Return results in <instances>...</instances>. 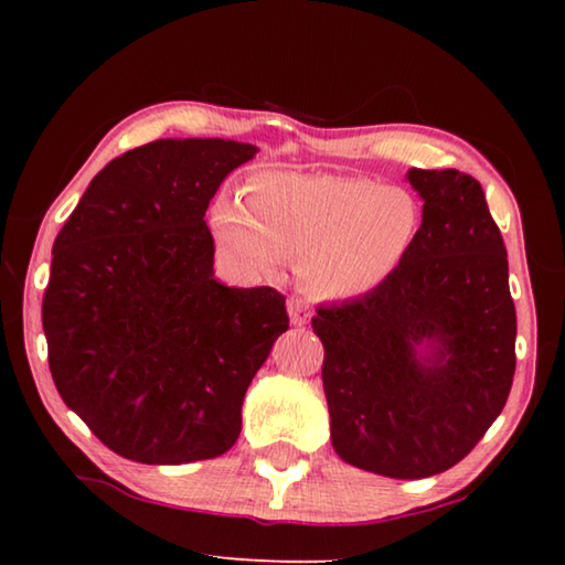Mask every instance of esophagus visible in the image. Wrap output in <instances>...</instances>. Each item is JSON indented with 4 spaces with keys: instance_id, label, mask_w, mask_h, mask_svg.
Listing matches in <instances>:
<instances>
[{
    "instance_id": "esophagus-1",
    "label": "esophagus",
    "mask_w": 565,
    "mask_h": 565,
    "mask_svg": "<svg viewBox=\"0 0 565 565\" xmlns=\"http://www.w3.org/2000/svg\"><path fill=\"white\" fill-rule=\"evenodd\" d=\"M289 317H291L294 327H301V323H306L311 317V306L306 303L303 299H299V296H291V299H289Z\"/></svg>"
}]
</instances>
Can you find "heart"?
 Masks as SVG:
<instances>
[{"label": "heart", "instance_id": "obj_1", "mask_svg": "<svg viewBox=\"0 0 565 565\" xmlns=\"http://www.w3.org/2000/svg\"><path fill=\"white\" fill-rule=\"evenodd\" d=\"M238 199H222L212 226L222 252L246 274H274L299 259L306 289L356 299L379 289L416 242L414 194L361 177L259 174Z\"/></svg>", "mask_w": 565, "mask_h": 565}]
</instances>
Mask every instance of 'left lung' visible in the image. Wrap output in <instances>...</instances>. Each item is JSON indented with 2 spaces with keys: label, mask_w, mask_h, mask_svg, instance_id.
Returning a JSON list of instances; mask_svg holds the SVG:
<instances>
[{
  "label": "left lung",
  "mask_w": 565,
  "mask_h": 565,
  "mask_svg": "<svg viewBox=\"0 0 565 565\" xmlns=\"http://www.w3.org/2000/svg\"><path fill=\"white\" fill-rule=\"evenodd\" d=\"M424 199L416 242L379 289L319 306L331 444L388 478L444 473L505 406L515 371V306L503 236L471 174L411 169ZM431 342L433 359L415 347Z\"/></svg>",
  "instance_id": "8db88e82"
}]
</instances>
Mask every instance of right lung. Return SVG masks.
Returning <instances> with one entry per match:
<instances>
[{"label":"right lung","instance_id":"obj_1","mask_svg":"<svg viewBox=\"0 0 565 565\" xmlns=\"http://www.w3.org/2000/svg\"><path fill=\"white\" fill-rule=\"evenodd\" d=\"M256 147L159 139L109 161L54 242L42 327L54 386L129 461L226 454L246 388L289 329L271 286L214 279L204 222L228 171Z\"/></svg>","mask_w":565,"mask_h":565}]
</instances>
